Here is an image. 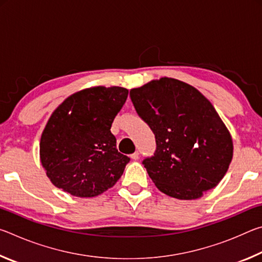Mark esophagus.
Masks as SVG:
<instances>
[{"instance_id": "esophagus-1", "label": "esophagus", "mask_w": 262, "mask_h": 262, "mask_svg": "<svg viewBox=\"0 0 262 262\" xmlns=\"http://www.w3.org/2000/svg\"><path fill=\"white\" fill-rule=\"evenodd\" d=\"M130 157H132L133 161H137V159H139V157H140V154H139V151L133 152V154L130 155Z\"/></svg>"}]
</instances>
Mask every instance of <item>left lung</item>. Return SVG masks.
<instances>
[{"label":"left lung","mask_w":262,"mask_h":262,"mask_svg":"<svg viewBox=\"0 0 262 262\" xmlns=\"http://www.w3.org/2000/svg\"><path fill=\"white\" fill-rule=\"evenodd\" d=\"M139 117L156 139L151 157L142 161L161 192L192 200L214 188L232 159V140L211 103L178 79L163 77L132 89Z\"/></svg>","instance_id":"obj_1"}]
</instances>
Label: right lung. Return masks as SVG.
<instances>
[{"mask_svg":"<svg viewBox=\"0 0 262 262\" xmlns=\"http://www.w3.org/2000/svg\"><path fill=\"white\" fill-rule=\"evenodd\" d=\"M127 97L125 88H90L53 112L40 140L41 164L53 185L92 198L120 179L130 158L118 151L111 126Z\"/></svg>","mask_w":262,"mask_h":262,"instance_id":"right-lung-1","label":"right lung"}]
</instances>
